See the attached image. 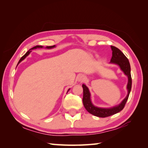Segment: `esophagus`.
<instances>
[{
	"label": "esophagus",
	"instance_id": "1",
	"mask_svg": "<svg viewBox=\"0 0 148 148\" xmlns=\"http://www.w3.org/2000/svg\"><path fill=\"white\" fill-rule=\"evenodd\" d=\"M77 80L79 81V82H82L84 80V77L83 76V75H79L77 77Z\"/></svg>",
	"mask_w": 148,
	"mask_h": 148
}]
</instances>
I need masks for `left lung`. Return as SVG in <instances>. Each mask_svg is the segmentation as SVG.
<instances>
[{
    "label": "left lung",
    "instance_id": "obj_1",
    "mask_svg": "<svg viewBox=\"0 0 148 148\" xmlns=\"http://www.w3.org/2000/svg\"><path fill=\"white\" fill-rule=\"evenodd\" d=\"M112 49V58L111 59L110 64H116L118 65L121 70L123 72V73L126 75L128 77V83L127 85V95L126 97L119 103L118 105L114 106L111 108H99L93 104L91 100V94L90 90L85 84H83V102L84 108L86 111L94 116L100 118H106L108 116L115 114L116 113L120 112L121 110L124 108L125 103H126L127 100L129 97V94L131 91L132 88V77L130 73V65L128 58L120 50L115 46H111Z\"/></svg>",
    "mask_w": 148,
    "mask_h": 148
}]
</instances>
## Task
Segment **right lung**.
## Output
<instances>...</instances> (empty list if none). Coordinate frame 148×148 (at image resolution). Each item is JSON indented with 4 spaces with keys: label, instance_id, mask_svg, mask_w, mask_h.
<instances>
[{
    "label": "right lung",
    "instance_id": "add662e5",
    "mask_svg": "<svg viewBox=\"0 0 148 148\" xmlns=\"http://www.w3.org/2000/svg\"><path fill=\"white\" fill-rule=\"evenodd\" d=\"M55 47H56V46H55V45H54V46H46L45 48H46V49H53V48H55ZM44 48V47H43L42 46L37 45V46H34V47H33V48H32L31 49H30L29 50V51H28L25 53V55H24L23 56H22V57L20 58V60H19V62H18V63L17 65H18L19 64H20V63L21 61H23V60H24L25 58L27 57V56L30 54V53H31V51H32V50H33V49H37V48L39 49V48ZM16 67H17V66H16ZM69 90H70V88H69V89L67 90V92H69Z\"/></svg>",
    "mask_w": 148,
    "mask_h": 148
}]
</instances>
